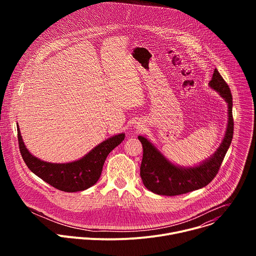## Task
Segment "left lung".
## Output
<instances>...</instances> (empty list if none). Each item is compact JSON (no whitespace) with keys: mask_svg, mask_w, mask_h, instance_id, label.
<instances>
[{"mask_svg":"<svg viewBox=\"0 0 256 256\" xmlns=\"http://www.w3.org/2000/svg\"><path fill=\"white\" fill-rule=\"evenodd\" d=\"M210 87L218 92L228 104V124L220 147L208 160L194 167H179L166 159L155 146L144 136H138L142 144L140 177L144 186L160 196H179L204 188L214 178L230 147L234 122L232 114V94L228 84L214 68Z\"/></svg>","mask_w":256,"mask_h":256,"instance_id":"8db88e82","label":"left lung"}]
</instances>
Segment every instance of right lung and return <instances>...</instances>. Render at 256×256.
<instances>
[{
    "mask_svg": "<svg viewBox=\"0 0 256 256\" xmlns=\"http://www.w3.org/2000/svg\"><path fill=\"white\" fill-rule=\"evenodd\" d=\"M18 142L21 156L27 167L54 188L76 192L85 190L98 181L106 157L124 140L126 134H120L102 142L80 160L70 163H50L34 157L26 149L19 126Z\"/></svg>",
    "mask_w": 256,
    "mask_h": 256,
    "instance_id": "right-lung-1",
    "label": "right lung"
}]
</instances>
